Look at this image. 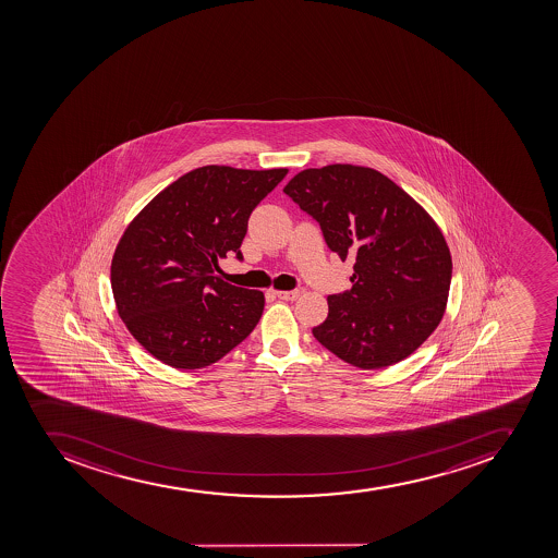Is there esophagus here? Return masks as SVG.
Returning <instances> with one entry per match:
<instances>
[{"label": "esophagus", "instance_id": "obj_1", "mask_svg": "<svg viewBox=\"0 0 558 558\" xmlns=\"http://www.w3.org/2000/svg\"><path fill=\"white\" fill-rule=\"evenodd\" d=\"M275 294H277L280 300L294 301L300 296V291H275Z\"/></svg>", "mask_w": 558, "mask_h": 558}]
</instances>
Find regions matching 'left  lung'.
Here are the masks:
<instances>
[{
    "label": "left lung",
    "mask_w": 558,
    "mask_h": 558,
    "mask_svg": "<svg viewBox=\"0 0 558 558\" xmlns=\"http://www.w3.org/2000/svg\"><path fill=\"white\" fill-rule=\"evenodd\" d=\"M283 193L319 222L331 252L353 260V287L328 296L317 341L359 369L412 355L439 326L451 283L434 217L380 171L351 163L305 169Z\"/></svg>",
    "instance_id": "8db88e82"
}]
</instances>
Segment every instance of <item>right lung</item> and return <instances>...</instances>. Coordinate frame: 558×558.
Segmentation results:
<instances>
[{
    "instance_id": "right-lung-1",
    "label": "right lung",
    "mask_w": 558,
    "mask_h": 558,
    "mask_svg": "<svg viewBox=\"0 0 558 558\" xmlns=\"http://www.w3.org/2000/svg\"><path fill=\"white\" fill-rule=\"evenodd\" d=\"M289 169L203 166L160 191L116 246L110 281L118 314L144 350L174 369L221 361L257 326L264 294L217 277L242 258L253 208Z\"/></svg>"
}]
</instances>
